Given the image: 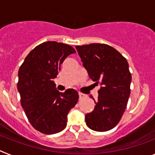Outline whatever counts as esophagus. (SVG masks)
<instances>
[{
  "label": "esophagus",
  "mask_w": 155,
  "mask_h": 155,
  "mask_svg": "<svg viewBox=\"0 0 155 155\" xmlns=\"http://www.w3.org/2000/svg\"><path fill=\"white\" fill-rule=\"evenodd\" d=\"M78 94H79V98H80V99H82V98L84 97V94H82V93H79Z\"/></svg>",
  "instance_id": "obj_1"
}]
</instances>
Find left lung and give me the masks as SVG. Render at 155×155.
<instances>
[{
	"label": "left lung",
	"instance_id": "left-lung-1",
	"mask_svg": "<svg viewBox=\"0 0 155 155\" xmlns=\"http://www.w3.org/2000/svg\"><path fill=\"white\" fill-rule=\"evenodd\" d=\"M76 49L90 78L99 83L94 110L85 115L86 124L92 130L104 132L114 128L127 108L132 77L127 59L106 44L91 43Z\"/></svg>",
	"mask_w": 155,
	"mask_h": 155
}]
</instances>
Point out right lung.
I'll use <instances>...</instances> for the list:
<instances>
[{
	"label": "right lung",
	"instance_id": "right-lung-1",
	"mask_svg": "<svg viewBox=\"0 0 155 155\" xmlns=\"http://www.w3.org/2000/svg\"><path fill=\"white\" fill-rule=\"evenodd\" d=\"M74 53L68 44L42 42L28 53L19 68L17 87L21 106L31 126L42 134L62 131L69 111L78 101L76 90L60 92L53 81L66 57Z\"/></svg>",
	"mask_w": 155,
	"mask_h": 155
}]
</instances>
